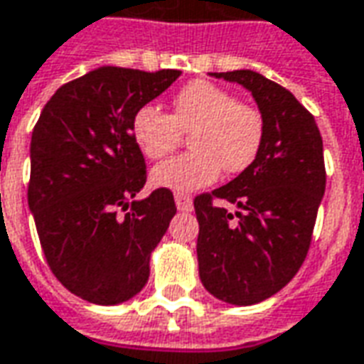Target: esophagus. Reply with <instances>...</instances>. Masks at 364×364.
<instances>
[{
    "label": "esophagus",
    "instance_id": "34e87169",
    "mask_svg": "<svg viewBox=\"0 0 364 364\" xmlns=\"http://www.w3.org/2000/svg\"><path fill=\"white\" fill-rule=\"evenodd\" d=\"M174 200H176L178 210H182V212H190L192 210V196H188L184 192H176Z\"/></svg>",
    "mask_w": 364,
    "mask_h": 364
}]
</instances>
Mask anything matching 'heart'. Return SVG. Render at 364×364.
<instances>
[{"label":"heart","instance_id":"1","mask_svg":"<svg viewBox=\"0 0 364 364\" xmlns=\"http://www.w3.org/2000/svg\"><path fill=\"white\" fill-rule=\"evenodd\" d=\"M132 139L142 154L162 158L178 149L182 132H190L194 150L160 162L152 170L154 184L170 190H198L212 184L222 168L240 174L255 162L263 144V117L259 109L235 101L232 92L198 79L174 95L168 114L154 105L140 107L132 122Z\"/></svg>","mask_w":364,"mask_h":364}]
</instances>
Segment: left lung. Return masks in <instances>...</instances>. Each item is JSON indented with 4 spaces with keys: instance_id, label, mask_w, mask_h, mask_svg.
<instances>
[{
    "instance_id": "obj_1",
    "label": "left lung",
    "mask_w": 364,
    "mask_h": 364,
    "mask_svg": "<svg viewBox=\"0 0 364 364\" xmlns=\"http://www.w3.org/2000/svg\"><path fill=\"white\" fill-rule=\"evenodd\" d=\"M210 75L254 95L263 144L240 176L194 198L198 269L214 297L254 305L283 289L307 257L327 182L323 140L311 112L282 85L250 69Z\"/></svg>"
}]
</instances>
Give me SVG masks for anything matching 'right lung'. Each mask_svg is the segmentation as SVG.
<instances>
[{"label":"right lung","instance_id":"right-lung-1","mask_svg":"<svg viewBox=\"0 0 364 364\" xmlns=\"http://www.w3.org/2000/svg\"><path fill=\"white\" fill-rule=\"evenodd\" d=\"M178 77L99 67L59 87L35 124L29 210L53 275L85 301H129L149 282L176 204L168 188L134 200L146 164L130 122Z\"/></svg>","mask_w":364,"mask_h":364}]
</instances>
